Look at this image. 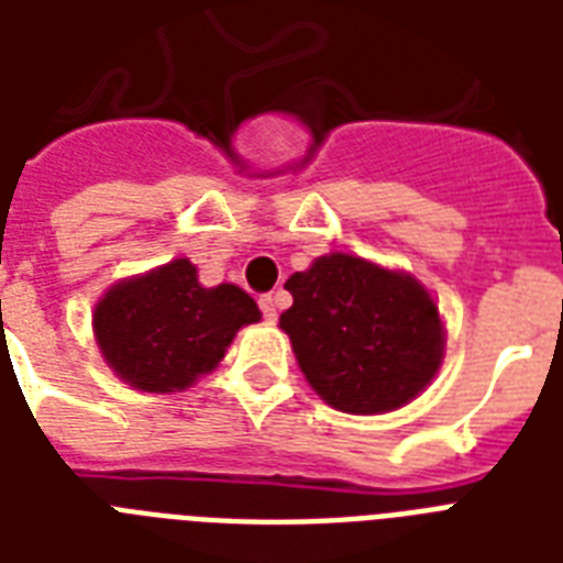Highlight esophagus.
<instances>
[{
    "label": "esophagus",
    "instance_id": "1",
    "mask_svg": "<svg viewBox=\"0 0 563 563\" xmlns=\"http://www.w3.org/2000/svg\"><path fill=\"white\" fill-rule=\"evenodd\" d=\"M260 309H263L265 321H274V318H277V298H274V295H263V298H260Z\"/></svg>",
    "mask_w": 563,
    "mask_h": 563
}]
</instances>
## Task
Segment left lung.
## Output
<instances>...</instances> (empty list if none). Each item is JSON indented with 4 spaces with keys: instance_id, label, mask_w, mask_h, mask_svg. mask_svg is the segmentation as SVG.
I'll return each mask as SVG.
<instances>
[{
    "instance_id": "8db88e82",
    "label": "left lung",
    "mask_w": 563,
    "mask_h": 563,
    "mask_svg": "<svg viewBox=\"0 0 563 563\" xmlns=\"http://www.w3.org/2000/svg\"><path fill=\"white\" fill-rule=\"evenodd\" d=\"M280 316L309 385L333 409H400L435 376L444 330L435 300L415 277L351 254L321 256L286 280Z\"/></svg>"
}]
</instances>
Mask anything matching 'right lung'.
Returning <instances> with one entry per match:
<instances>
[{
    "label": "right lung",
    "instance_id": "right-lung-1",
    "mask_svg": "<svg viewBox=\"0 0 563 563\" xmlns=\"http://www.w3.org/2000/svg\"><path fill=\"white\" fill-rule=\"evenodd\" d=\"M260 321L254 298L221 283L203 289L189 260L117 283L99 300L92 330L104 360L140 391L187 388L221 362L239 327Z\"/></svg>",
    "mask_w": 563,
    "mask_h": 563
}]
</instances>
